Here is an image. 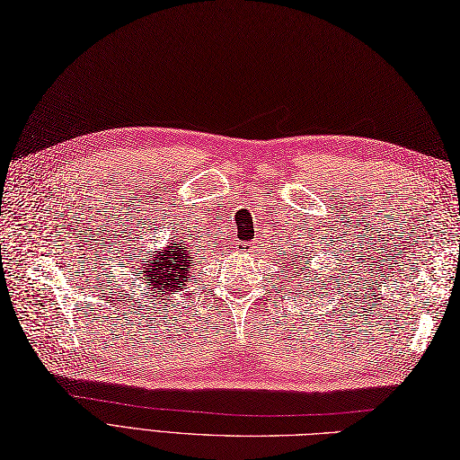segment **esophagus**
I'll use <instances>...</instances> for the list:
<instances>
[{
    "mask_svg": "<svg viewBox=\"0 0 460 460\" xmlns=\"http://www.w3.org/2000/svg\"><path fill=\"white\" fill-rule=\"evenodd\" d=\"M238 249H240V252H249V249H252V245H249L247 242H238Z\"/></svg>",
    "mask_w": 460,
    "mask_h": 460,
    "instance_id": "34e87169",
    "label": "esophagus"
}]
</instances>
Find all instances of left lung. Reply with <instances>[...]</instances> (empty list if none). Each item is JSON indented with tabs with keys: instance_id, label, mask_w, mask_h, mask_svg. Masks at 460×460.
<instances>
[{
	"instance_id": "obj_1",
	"label": "left lung",
	"mask_w": 460,
	"mask_h": 460,
	"mask_svg": "<svg viewBox=\"0 0 460 460\" xmlns=\"http://www.w3.org/2000/svg\"><path fill=\"white\" fill-rule=\"evenodd\" d=\"M294 253V252H291ZM311 253H303V252H299V253H294V259L289 261V264H288V270H296V276H291V278H299L301 274H303V269L305 270H309V262H311V257H309ZM303 280H307V276H303ZM318 280L316 276H311L309 278V282L311 284H314ZM318 286V284H316ZM320 289H324V286H318Z\"/></svg>"
}]
</instances>
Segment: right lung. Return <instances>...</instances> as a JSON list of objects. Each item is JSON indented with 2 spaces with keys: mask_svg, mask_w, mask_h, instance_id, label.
Masks as SVG:
<instances>
[{
  "mask_svg": "<svg viewBox=\"0 0 460 460\" xmlns=\"http://www.w3.org/2000/svg\"><path fill=\"white\" fill-rule=\"evenodd\" d=\"M149 252L144 255L146 259H137V264H134L136 280H140L146 288L147 294H157V297L171 296L172 291L182 289L190 278V270L193 269V259L198 253L193 252V247L184 240H171L169 245H164L161 252L153 253L151 259Z\"/></svg>",
  "mask_w": 460,
  "mask_h": 460,
  "instance_id": "add662e5",
  "label": "right lung"
}]
</instances>
